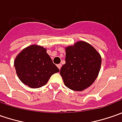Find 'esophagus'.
<instances>
[{
    "label": "esophagus",
    "instance_id": "34e87169",
    "mask_svg": "<svg viewBox=\"0 0 122 122\" xmlns=\"http://www.w3.org/2000/svg\"><path fill=\"white\" fill-rule=\"evenodd\" d=\"M57 66H58V68L60 70V68H61V67H62V64H59L57 65Z\"/></svg>",
    "mask_w": 122,
    "mask_h": 122
}]
</instances>
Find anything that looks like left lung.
<instances>
[{
  "label": "left lung",
  "mask_w": 122,
  "mask_h": 122,
  "mask_svg": "<svg viewBox=\"0 0 122 122\" xmlns=\"http://www.w3.org/2000/svg\"><path fill=\"white\" fill-rule=\"evenodd\" d=\"M66 63L60 69L64 83L74 91H83L95 81L101 67V54L88 43L79 41L65 47Z\"/></svg>",
  "instance_id": "obj_1"
}]
</instances>
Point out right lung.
Instances as JSON below:
<instances>
[{"instance_id": "obj_1", "label": "right lung", "mask_w": 122, "mask_h": 122, "mask_svg": "<svg viewBox=\"0 0 122 122\" xmlns=\"http://www.w3.org/2000/svg\"><path fill=\"white\" fill-rule=\"evenodd\" d=\"M14 66L20 80L31 88L43 86L53 74L60 71L47 49L38 45L22 49L14 60Z\"/></svg>"}]
</instances>
